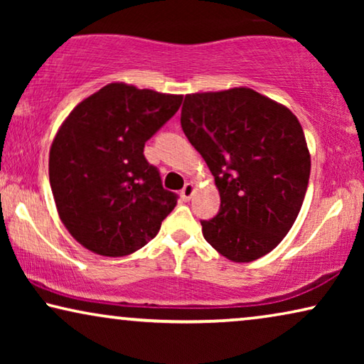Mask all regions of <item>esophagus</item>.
<instances>
[{
    "instance_id": "obj_1",
    "label": "esophagus",
    "mask_w": 364,
    "mask_h": 364,
    "mask_svg": "<svg viewBox=\"0 0 364 364\" xmlns=\"http://www.w3.org/2000/svg\"><path fill=\"white\" fill-rule=\"evenodd\" d=\"M193 192H196V187H193V183H186V186H183V188L181 191V196H182V198L183 200H191V197L193 196Z\"/></svg>"
}]
</instances>
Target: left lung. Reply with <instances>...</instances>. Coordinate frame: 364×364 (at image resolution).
<instances>
[{"label": "left lung", "instance_id": "8db88e82", "mask_svg": "<svg viewBox=\"0 0 364 364\" xmlns=\"http://www.w3.org/2000/svg\"><path fill=\"white\" fill-rule=\"evenodd\" d=\"M182 131L220 192L203 238L232 262H253L283 240L310 181L305 134L290 109L247 87L186 96Z\"/></svg>", "mask_w": 364, "mask_h": 364}]
</instances>
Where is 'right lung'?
Instances as JSON below:
<instances>
[{
	"label": "right lung",
	"mask_w": 364,
	"mask_h": 364,
	"mask_svg": "<svg viewBox=\"0 0 364 364\" xmlns=\"http://www.w3.org/2000/svg\"><path fill=\"white\" fill-rule=\"evenodd\" d=\"M182 96L112 82L69 114L49 151L59 217L87 250L124 257L157 235L178 196L162 187L144 146Z\"/></svg>",
	"instance_id": "add662e5"
}]
</instances>
